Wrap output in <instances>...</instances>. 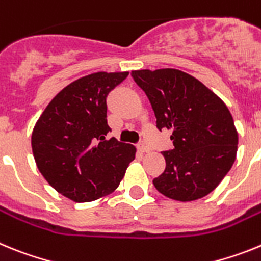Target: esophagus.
<instances>
[{
    "mask_svg": "<svg viewBox=\"0 0 261 261\" xmlns=\"http://www.w3.org/2000/svg\"><path fill=\"white\" fill-rule=\"evenodd\" d=\"M137 149L138 151H141V153H147V151H149V147H147L145 144H138Z\"/></svg>",
    "mask_w": 261,
    "mask_h": 261,
    "instance_id": "34e87169",
    "label": "esophagus"
}]
</instances>
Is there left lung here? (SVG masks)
Listing matches in <instances>:
<instances>
[{"instance_id":"left-lung-1","label":"left lung","mask_w":261,"mask_h":261,"mask_svg":"<svg viewBox=\"0 0 261 261\" xmlns=\"http://www.w3.org/2000/svg\"><path fill=\"white\" fill-rule=\"evenodd\" d=\"M130 74L150 100L156 128L172 133L174 149L163 151L166 168L154 187L183 202L209 195L237 158L238 130L227 106L197 78L177 69Z\"/></svg>"}]
</instances>
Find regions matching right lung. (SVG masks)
<instances>
[{
    "label": "right lung",
    "mask_w": 261,
    "mask_h": 261,
    "mask_svg": "<svg viewBox=\"0 0 261 261\" xmlns=\"http://www.w3.org/2000/svg\"><path fill=\"white\" fill-rule=\"evenodd\" d=\"M128 71H96L65 86L36 121L31 146L40 174L55 190L75 202L110 195L123 180L136 147L106 140V98Z\"/></svg>",
    "instance_id": "1"
}]
</instances>
